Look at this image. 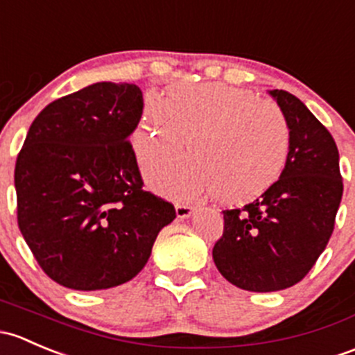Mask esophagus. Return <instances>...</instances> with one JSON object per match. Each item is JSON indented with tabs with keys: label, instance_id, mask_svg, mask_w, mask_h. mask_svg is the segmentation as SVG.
<instances>
[{
	"label": "esophagus",
	"instance_id": "34e87169",
	"mask_svg": "<svg viewBox=\"0 0 355 355\" xmlns=\"http://www.w3.org/2000/svg\"><path fill=\"white\" fill-rule=\"evenodd\" d=\"M193 214V207L188 203H176V215L179 218H188Z\"/></svg>",
	"mask_w": 355,
	"mask_h": 355
}]
</instances>
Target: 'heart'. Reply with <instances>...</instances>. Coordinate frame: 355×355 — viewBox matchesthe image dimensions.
Instances as JSON below:
<instances>
[{"label":"heart","instance_id":"heart-1","mask_svg":"<svg viewBox=\"0 0 355 355\" xmlns=\"http://www.w3.org/2000/svg\"><path fill=\"white\" fill-rule=\"evenodd\" d=\"M195 155L147 164L148 182L173 198L214 193L224 203L258 198L282 176L292 133L279 105L258 94L224 83H174L166 98L147 96L133 133L138 159L178 153Z\"/></svg>","mask_w":355,"mask_h":355}]
</instances>
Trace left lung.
Listing matches in <instances>:
<instances>
[{"label":"left lung","mask_w":355,"mask_h":355,"mask_svg":"<svg viewBox=\"0 0 355 355\" xmlns=\"http://www.w3.org/2000/svg\"><path fill=\"white\" fill-rule=\"evenodd\" d=\"M292 133L282 176L254 202L224 210L214 261L232 286L273 292L301 282L335 227L343 182L330 131L286 90H272Z\"/></svg>","instance_id":"obj_1"}]
</instances>
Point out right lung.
Wrapping results in <instances>:
<instances>
[{"instance_id":"obj_1","label":"right lung","mask_w":355,"mask_h":355,"mask_svg":"<svg viewBox=\"0 0 355 355\" xmlns=\"http://www.w3.org/2000/svg\"><path fill=\"white\" fill-rule=\"evenodd\" d=\"M144 112L133 83L101 82L39 112L15 164L18 229L49 279L121 286L145 266L174 205L144 189L128 140Z\"/></svg>"}]
</instances>
